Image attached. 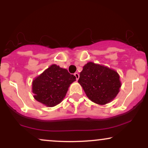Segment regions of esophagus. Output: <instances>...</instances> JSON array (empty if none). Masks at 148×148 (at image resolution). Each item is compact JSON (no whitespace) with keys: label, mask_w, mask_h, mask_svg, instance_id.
Here are the masks:
<instances>
[{"label":"esophagus","mask_w":148,"mask_h":148,"mask_svg":"<svg viewBox=\"0 0 148 148\" xmlns=\"http://www.w3.org/2000/svg\"><path fill=\"white\" fill-rule=\"evenodd\" d=\"M74 76H75L76 80H78L79 79V74H78V73H74Z\"/></svg>","instance_id":"obj_1"}]
</instances>
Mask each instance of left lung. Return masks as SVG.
Segmentation results:
<instances>
[{
    "mask_svg": "<svg viewBox=\"0 0 148 148\" xmlns=\"http://www.w3.org/2000/svg\"><path fill=\"white\" fill-rule=\"evenodd\" d=\"M78 82L88 97L100 105L111 101L121 87L120 76L117 72L92 62L84 66Z\"/></svg>",
    "mask_w": 148,
    "mask_h": 148,
    "instance_id": "8db88e82",
    "label": "left lung"
}]
</instances>
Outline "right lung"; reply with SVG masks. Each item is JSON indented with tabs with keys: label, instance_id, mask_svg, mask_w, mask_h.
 Returning a JSON list of instances; mask_svg holds the SVG:
<instances>
[{
	"label": "right lung",
	"instance_id": "obj_1",
	"mask_svg": "<svg viewBox=\"0 0 148 148\" xmlns=\"http://www.w3.org/2000/svg\"><path fill=\"white\" fill-rule=\"evenodd\" d=\"M75 81V76L67 69L52 64L33 80L34 98L47 106H56L62 101L70 84Z\"/></svg>",
	"mask_w": 148,
	"mask_h": 148
}]
</instances>
